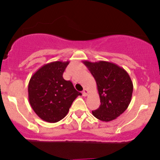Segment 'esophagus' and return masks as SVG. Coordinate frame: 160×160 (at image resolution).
Instances as JSON below:
<instances>
[{"label":"esophagus","mask_w":160,"mask_h":160,"mask_svg":"<svg viewBox=\"0 0 160 160\" xmlns=\"http://www.w3.org/2000/svg\"><path fill=\"white\" fill-rule=\"evenodd\" d=\"M82 95H83V96H87V95H88V93H89V91L87 90V89H83V91H82Z\"/></svg>","instance_id":"1"}]
</instances>
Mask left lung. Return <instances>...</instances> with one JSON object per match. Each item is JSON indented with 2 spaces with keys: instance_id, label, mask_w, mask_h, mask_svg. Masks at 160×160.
<instances>
[{
  "instance_id": "1",
  "label": "left lung",
  "mask_w": 160,
  "mask_h": 160,
  "mask_svg": "<svg viewBox=\"0 0 160 160\" xmlns=\"http://www.w3.org/2000/svg\"><path fill=\"white\" fill-rule=\"evenodd\" d=\"M96 81L101 104L92 111L98 120H115L127 109L132 100L133 83L126 70L105 61H82Z\"/></svg>"
}]
</instances>
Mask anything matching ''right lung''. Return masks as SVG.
<instances>
[{
  "label": "right lung",
  "mask_w": 160,
  "mask_h": 160,
  "mask_svg": "<svg viewBox=\"0 0 160 160\" xmlns=\"http://www.w3.org/2000/svg\"><path fill=\"white\" fill-rule=\"evenodd\" d=\"M69 61L46 64L32 75L28 83V100L41 120L48 122L60 121L69 111L73 102L81 95L71 81L63 78Z\"/></svg>",
  "instance_id": "obj_1"
}]
</instances>
